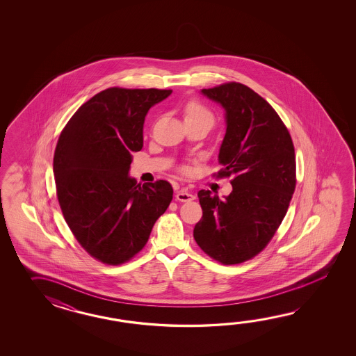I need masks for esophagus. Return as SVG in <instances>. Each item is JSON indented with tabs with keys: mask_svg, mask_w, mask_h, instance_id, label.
<instances>
[{
	"mask_svg": "<svg viewBox=\"0 0 356 356\" xmlns=\"http://www.w3.org/2000/svg\"><path fill=\"white\" fill-rule=\"evenodd\" d=\"M175 198H177V201H181V202H189V201L195 200V195H192L186 188H181V191L177 192Z\"/></svg>",
	"mask_w": 356,
	"mask_h": 356,
	"instance_id": "1",
	"label": "esophagus"
}]
</instances>
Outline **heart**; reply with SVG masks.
Here are the masks:
<instances>
[{"label":"heart","instance_id":"obj_1","mask_svg":"<svg viewBox=\"0 0 356 356\" xmlns=\"http://www.w3.org/2000/svg\"><path fill=\"white\" fill-rule=\"evenodd\" d=\"M191 120H204L209 121L212 124L213 122V114L210 109L202 106L197 100H191L187 103L184 108V121H191Z\"/></svg>","mask_w":356,"mask_h":356}]
</instances>
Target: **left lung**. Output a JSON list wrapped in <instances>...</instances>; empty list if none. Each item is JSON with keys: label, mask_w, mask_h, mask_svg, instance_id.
I'll return each mask as SVG.
<instances>
[{"label": "left lung", "mask_w": 356, "mask_h": 356, "mask_svg": "<svg viewBox=\"0 0 356 356\" xmlns=\"http://www.w3.org/2000/svg\"><path fill=\"white\" fill-rule=\"evenodd\" d=\"M225 111L220 177L233 175V191L219 198L198 192L202 219L193 236L224 265L250 259L273 239L296 189V152L288 129L265 99L239 83L202 89Z\"/></svg>", "instance_id": "left-lung-1"}]
</instances>
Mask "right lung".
Wrapping results in <instances>:
<instances>
[{
    "mask_svg": "<svg viewBox=\"0 0 356 356\" xmlns=\"http://www.w3.org/2000/svg\"><path fill=\"white\" fill-rule=\"evenodd\" d=\"M172 90L109 88L83 103L60 132L54 158L63 218L90 256L106 265L134 257L173 198L167 181L137 184L132 152L144 146V122Z\"/></svg>",
    "mask_w": 356,
    "mask_h": 356,
    "instance_id": "right-lung-1",
    "label": "right lung"
}]
</instances>
